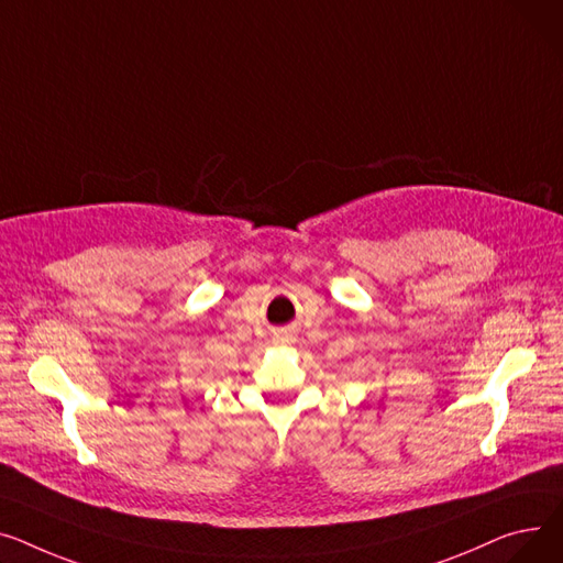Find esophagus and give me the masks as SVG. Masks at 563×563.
Listing matches in <instances>:
<instances>
[{
	"label": "esophagus",
	"mask_w": 563,
	"mask_h": 563,
	"mask_svg": "<svg viewBox=\"0 0 563 563\" xmlns=\"http://www.w3.org/2000/svg\"><path fill=\"white\" fill-rule=\"evenodd\" d=\"M277 343H282V345H286V343H288V336H282V339H277Z\"/></svg>",
	"instance_id": "1"
}]
</instances>
